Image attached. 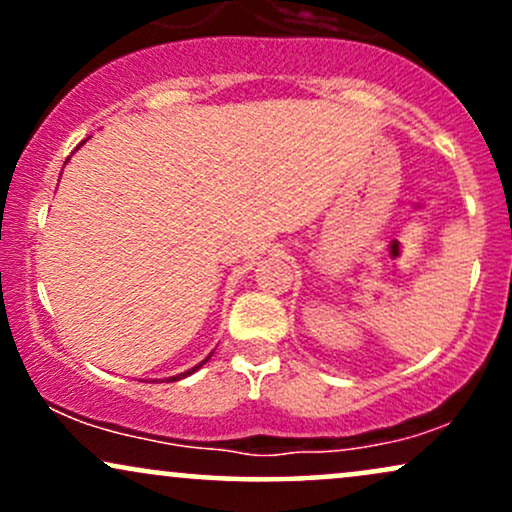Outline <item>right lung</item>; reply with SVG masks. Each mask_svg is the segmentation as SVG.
<instances>
[{
  "instance_id": "right-lung-1",
  "label": "right lung",
  "mask_w": 512,
  "mask_h": 512,
  "mask_svg": "<svg viewBox=\"0 0 512 512\" xmlns=\"http://www.w3.org/2000/svg\"><path fill=\"white\" fill-rule=\"evenodd\" d=\"M86 144V139H84V142H81L79 146H76V149H81V146H84ZM69 158H72V156H69ZM69 158H67V161H64V163H69ZM211 354H214V351H211ZM211 354L207 356V358H204V361H199L197 363V366H192L190 370H185V373H180V375H173V378H166L168 380V383H175V380H182V378H187V375H192V373H195V370H199V368H202L204 366V363H207L209 361V358H211ZM154 383H156V380H154Z\"/></svg>"
}]
</instances>
